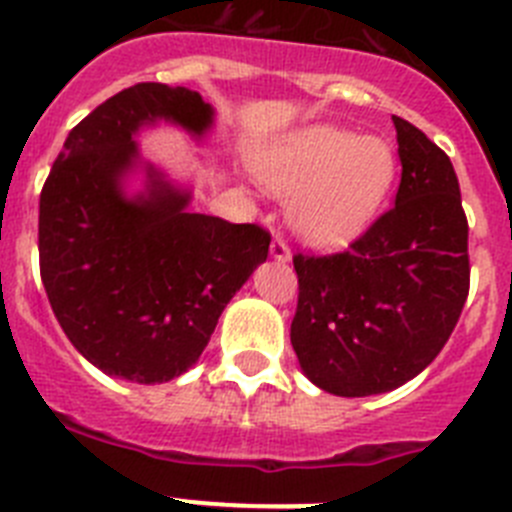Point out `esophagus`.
Wrapping results in <instances>:
<instances>
[{
  "label": "esophagus",
  "mask_w": 512,
  "mask_h": 512,
  "mask_svg": "<svg viewBox=\"0 0 512 512\" xmlns=\"http://www.w3.org/2000/svg\"><path fill=\"white\" fill-rule=\"evenodd\" d=\"M271 259L274 261H289L292 259V251H289V246H287V241H284V238H274V241H271Z\"/></svg>",
  "instance_id": "34e87169"
}]
</instances>
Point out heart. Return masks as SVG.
Segmentation results:
<instances>
[{
    "mask_svg": "<svg viewBox=\"0 0 512 512\" xmlns=\"http://www.w3.org/2000/svg\"><path fill=\"white\" fill-rule=\"evenodd\" d=\"M259 179L292 197V225L312 243H346L372 223L397 174L395 151L374 135L318 125L264 151Z\"/></svg>",
    "mask_w": 512,
    "mask_h": 512,
    "instance_id": "b5f03b06",
    "label": "heart"
}]
</instances>
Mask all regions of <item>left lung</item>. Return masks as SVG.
Masks as SVG:
<instances>
[{
  "label": "left lung",
  "mask_w": 512,
  "mask_h": 512,
  "mask_svg": "<svg viewBox=\"0 0 512 512\" xmlns=\"http://www.w3.org/2000/svg\"><path fill=\"white\" fill-rule=\"evenodd\" d=\"M402 179L395 207L346 251L295 253L292 348L338 397L390 392L438 356L469 295V225L449 156L392 117Z\"/></svg>",
  "instance_id": "obj_1"
}]
</instances>
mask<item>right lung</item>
<instances>
[{
  "label": "right lung",
  "mask_w": 512,
  "mask_h": 512,
  "mask_svg": "<svg viewBox=\"0 0 512 512\" xmlns=\"http://www.w3.org/2000/svg\"><path fill=\"white\" fill-rule=\"evenodd\" d=\"M194 135L212 107L192 89L143 81L102 102L69 133L40 192V279L63 333L110 377L169 382L200 359L220 312L269 256L261 225L189 212V192L148 166L128 200L140 125Z\"/></svg>",
  "instance_id": "obj_1"
}]
</instances>
